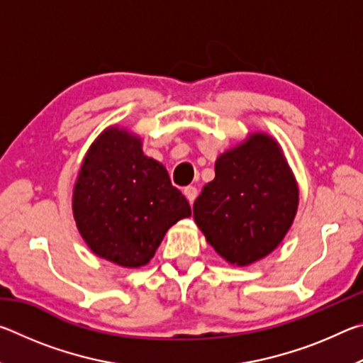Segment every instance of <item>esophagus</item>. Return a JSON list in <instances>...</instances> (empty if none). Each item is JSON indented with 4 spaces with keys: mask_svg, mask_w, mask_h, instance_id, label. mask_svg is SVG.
Instances as JSON below:
<instances>
[{
    "mask_svg": "<svg viewBox=\"0 0 363 363\" xmlns=\"http://www.w3.org/2000/svg\"><path fill=\"white\" fill-rule=\"evenodd\" d=\"M184 195L187 196L189 203H190V205H194V201H195V199H196V195H199V190H196V187H194V186H189V187L184 189Z\"/></svg>",
    "mask_w": 363,
    "mask_h": 363,
    "instance_id": "1",
    "label": "esophagus"
}]
</instances>
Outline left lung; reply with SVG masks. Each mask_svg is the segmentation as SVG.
I'll return each mask as SVG.
<instances>
[{
	"label": "left lung",
	"instance_id": "8db88e82",
	"mask_svg": "<svg viewBox=\"0 0 363 363\" xmlns=\"http://www.w3.org/2000/svg\"><path fill=\"white\" fill-rule=\"evenodd\" d=\"M214 179L194 203L206 242L233 266L245 267L279 247L296 216L299 189L277 140L250 133L220 153Z\"/></svg>",
	"mask_w": 363,
	"mask_h": 363
}]
</instances>
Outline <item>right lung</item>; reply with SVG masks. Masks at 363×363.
<instances>
[{"label": "right lung", "instance_id": "obj_1", "mask_svg": "<svg viewBox=\"0 0 363 363\" xmlns=\"http://www.w3.org/2000/svg\"><path fill=\"white\" fill-rule=\"evenodd\" d=\"M73 218L89 250L116 266H145L189 201L162 163L144 155L143 139L108 126L86 152L72 195Z\"/></svg>", "mask_w": 363, "mask_h": 363}]
</instances>
